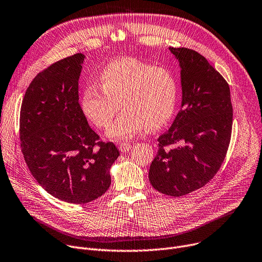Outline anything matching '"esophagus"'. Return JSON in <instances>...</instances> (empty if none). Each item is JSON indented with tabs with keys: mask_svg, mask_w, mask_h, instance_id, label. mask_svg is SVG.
Returning <instances> with one entry per match:
<instances>
[{
	"mask_svg": "<svg viewBox=\"0 0 262 262\" xmlns=\"http://www.w3.org/2000/svg\"><path fill=\"white\" fill-rule=\"evenodd\" d=\"M132 147H133V144H132V143H128V142H122V143H120V144H119V148H120V150H121V151H123V152L128 151Z\"/></svg>",
	"mask_w": 262,
	"mask_h": 262,
	"instance_id": "34e87169",
	"label": "esophagus"
}]
</instances>
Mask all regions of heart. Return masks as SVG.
Segmentation results:
<instances>
[{"label": "heart", "instance_id": "obj_1", "mask_svg": "<svg viewBox=\"0 0 262 262\" xmlns=\"http://www.w3.org/2000/svg\"><path fill=\"white\" fill-rule=\"evenodd\" d=\"M98 84L86 85L81 95V108L98 128H107L118 112L123 111L107 135L126 139L145 126L162 127L175 113L178 81L170 69L135 58L111 62L98 76Z\"/></svg>", "mask_w": 262, "mask_h": 262}]
</instances>
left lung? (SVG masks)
<instances>
[{
	"label": "left lung",
	"mask_w": 262,
	"mask_h": 262,
	"mask_svg": "<svg viewBox=\"0 0 262 262\" xmlns=\"http://www.w3.org/2000/svg\"><path fill=\"white\" fill-rule=\"evenodd\" d=\"M169 50L181 66L182 107L158 138L148 175L155 189L180 197L219 170L231 141L233 105L228 82L202 55L185 47Z\"/></svg>",
	"instance_id": "left-lung-1"
}]
</instances>
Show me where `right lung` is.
Instances as JSON below:
<instances>
[{
	"label": "right lung",
	"instance_id": "1",
	"mask_svg": "<svg viewBox=\"0 0 262 262\" xmlns=\"http://www.w3.org/2000/svg\"><path fill=\"white\" fill-rule=\"evenodd\" d=\"M83 59L76 54L40 72L20 112L21 148L32 176L51 196L77 204L105 193L120 156L113 142L100 140L79 104Z\"/></svg>",
	"mask_w": 262,
	"mask_h": 262
}]
</instances>
